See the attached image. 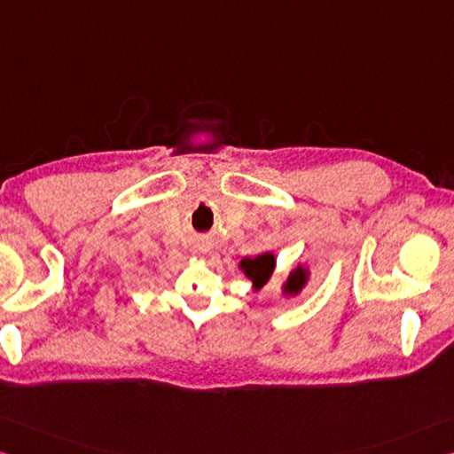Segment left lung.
I'll return each mask as SVG.
<instances>
[{
	"label": "left lung",
	"mask_w": 454,
	"mask_h": 454,
	"mask_svg": "<svg viewBox=\"0 0 454 454\" xmlns=\"http://www.w3.org/2000/svg\"><path fill=\"white\" fill-rule=\"evenodd\" d=\"M239 267L253 281L255 291H259L269 281V277L273 275L275 257L271 253H263V255H259L255 259H243ZM305 283H307V271L303 267H297L295 271L289 275L287 283H285V293H287V295H297V293L305 287Z\"/></svg>",
	"instance_id": "8db88e82"
}]
</instances>
